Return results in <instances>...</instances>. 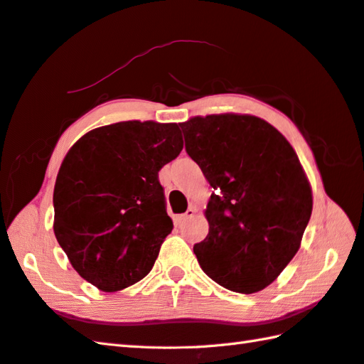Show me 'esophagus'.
<instances>
[{"mask_svg": "<svg viewBox=\"0 0 364 364\" xmlns=\"http://www.w3.org/2000/svg\"><path fill=\"white\" fill-rule=\"evenodd\" d=\"M196 215V208L194 206H191V208H188V211L184 213V215H178L176 218H175V220H176V224H183V223H186L188 219H191L192 216Z\"/></svg>", "mask_w": 364, "mask_h": 364, "instance_id": "1", "label": "esophagus"}]
</instances>
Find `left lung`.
<instances>
[{
  "label": "left lung",
  "instance_id": "1",
  "mask_svg": "<svg viewBox=\"0 0 364 364\" xmlns=\"http://www.w3.org/2000/svg\"><path fill=\"white\" fill-rule=\"evenodd\" d=\"M186 153L215 189L210 230L194 245L219 286L255 294L295 257L312 213V191L295 149L265 119L208 115L181 123Z\"/></svg>",
  "mask_w": 364,
  "mask_h": 364
}]
</instances>
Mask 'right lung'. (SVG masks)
<instances>
[{"label": "right lung", "mask_w": 364, "mask_h": 364, "mask_svg": "<svg viewBox=\"0 0 364 364\" xmlns=\"http://www.w3.org/2000/svg\"><path fill=\"white\" fill-rule=\"evenodd\" d=\"M183 149L175 123L123 121L77 140L53 191V232L70 265L102 291L151 272L173 223L159 170Z\"/></svg>", "instance_id": "add662e5"}]
</instances>
